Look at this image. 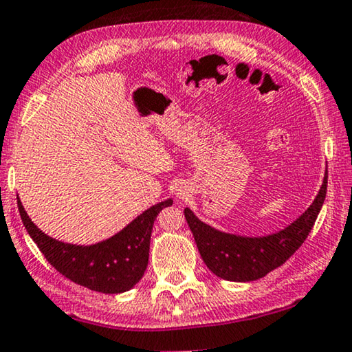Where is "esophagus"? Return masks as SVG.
<instances>
[{
	"mask_svg": "<svg viewBox=\"0 0 352 352\" xmlns=\"http://www.w3.org/2000/svg\"><path fill=\"white\" fill-rule=\"evenodd\" d=\"M177 197H181V193H179V192H177Z\"/></svg>",
	"mask_w": 352,
	"mask_h": 352,
	"instance_id": "esophagus-1",
	"label": "esophagus"
}]
</instances>
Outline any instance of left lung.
<instances>
[{"label": "left lung", "instance_id": "obj_1", "mask_svg": "<svg viewBox=\"0 0 352 352\" xmlns=\"http://www.w3.org/2000/svg\"><path fill=\"white\" fill-rule=\"evenodd\" d=\"M326 192L327 173L310 208L286 228L267 236L247 237L219 231L199 220L188 208L184 209V215L210 272L228 282H253L282 266L304 244L322 208Z\"/></svg>", "mask_w": 352, "mask_h": 352}]
</instances>
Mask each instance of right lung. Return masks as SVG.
<instances>
[{"label": "right lung", "mask_w": 352, "mask_h": 352, "mask_svg": "<svg viewBox=\"0 0 352 352\" xmlns=\"http://www.w3.org/2000/svg\"><path fill=\"white\" fill-rule=\"evenodd\" d=\"M20 217L31 239L59 274L74 283L104 294H120L142 280L149 259L153 225L173 199L154 204L115 236L93 245H75L47 236L32 223L17 198Z\"/></svg>", "instance_id": "right-lung-1"}]
</instances>
